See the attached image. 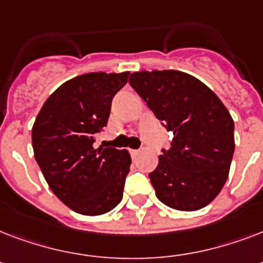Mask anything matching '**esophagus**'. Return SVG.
<instances>
[{"label": "esophagus", "mask_w": 263, "mask_h": 263, "mask_svg": "<svg viewBox=\"0 0 263 263\" xmlns=\"http://www.w3.org/2000/svg\"><path fill=\"white\" fill-rule=\"evenodd\" d=\"M129 154H131V157L134 158V157H136L138 154H139V150H135V148H129Z\"/></svg>", "instance_id": "esophagus-1"}]
</instances>
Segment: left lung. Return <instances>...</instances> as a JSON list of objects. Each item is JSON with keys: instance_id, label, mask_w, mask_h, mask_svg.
<instances>
[{"instance_id": "1", "label": "left lung", "mask_w": 263, "mask_h": 263, "mask_svg": "<svg viewBox=\"0 0 263 263\" xmlns=\"http://www.w3.org/2000/svg\"><path fill=\"white\" fill-rule=\"evenodd\" d=\"M129 84L158 120L173 132L169 150L148 177L157 198L169 208L194 212L224 187L235 152V124L210 88L180 71H142Z\"/></svg>"}]
</instances>
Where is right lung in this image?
<instances>
[{"label":"right lung","mask_w":263,"mask_h":263,"mask_svg":"<svg viewBox=\"0 0 263 263\" xmlns=\"http://www.w3.org/2000/svg\"><path fill=\"white\" fill-rule=\"evenodd\" d=\"M128 75L91 72L68 80L46 99L32 125L35 160L49 187L79 214H105L123 198L129 153L95 148L94 142Z\"/></svg>","instance_id":"1"}]
</instances>
